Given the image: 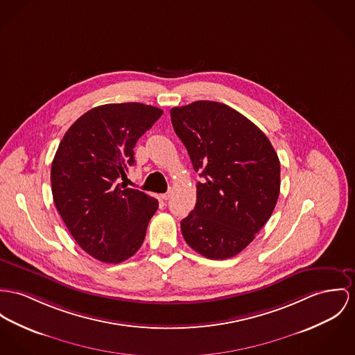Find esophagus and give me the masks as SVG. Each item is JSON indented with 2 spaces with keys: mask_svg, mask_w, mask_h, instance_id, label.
<instances>
[{
  "mask_svg": "<svg viewBox=\"0 0 355 355\" xmlns=\"http://www.w3.org/2000/svg\"><path fill=\"white\" fill-rule=\"evenodd\" d=\"M170 197H171V191H166L164 196H162V198H164V200H168Z\"/></svg>",
  "mask_w": 355,
  "mask_h": 355,
  "instance_id": "esophagus-1",
  "label": "esophagus"
}]
</instances>
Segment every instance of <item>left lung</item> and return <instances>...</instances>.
I'll return each instance as SVG.
<instances>
[{
  "label": "left lung",
  "mask_w": 355,
  "mask_h": 355,
  "mask_svg": "<svg viewBox=\"0 0 355 355\" xmlns=\"http://www.w3.org/2000/svg\"><path fill=\"white\" fill-rule=\"evenodd\" d=\"M188 150L197 201L181 221L185 242L209 259H227L250 245L273 214L279 159L268 137L247 117L216 101L170 110Z\"/></svg>",
  "instance_id": "left-lung-1"
}]
</instances>
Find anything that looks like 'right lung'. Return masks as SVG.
I'll list each match as a JSON object with an SVG mask.
<instances>
[{
	"instance_id": "1",
	"label": "right lung",
	"mask_w": 355,
	"mask_h": 355,
	"mask_svg": "<svg viewBox=\"0 0 355 355\" xmlns=\"http://www.w3.org/2000/svg\"><path fill=\"white\" fill-rule=\"evenodd\" d=\"M164 110L140 103L87 110L67 130L51 164L54 204L67 230L93 258L120 263L144 241L158 200L127 188L137 139Z\"/></svg>"
}]
</instances>
